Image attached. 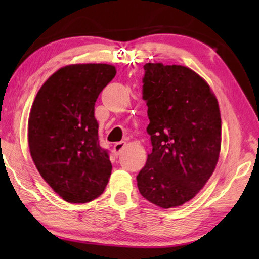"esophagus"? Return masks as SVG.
<instances>
[{"label":"esophagus","instance_id":"34e87169","mask_svg":"<svg viewBox=\"0 0 259 259\" xmlns=\"http://www.w3.org/2000/svg\"><path fill=\"white\" fill-rule=\"evenodd\" d=\"M125 145H126V143L125 142H123V140H122V142H117L115 145L113 146V151H114V153H115L116 155H119L120 153L122 152V150H123V148L125 147Z\"/></svg>","mask_w":259,"mask_h":259}]
</instances>
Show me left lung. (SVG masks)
<instances>
[{
    "mask_svg": "<svg viewBox=\"0 0 259 259\" xmlns=\"http://www.w3.org/2000/svg\"><path fill=\"white\" fill-rule=\"evenodd\" d=\"M152 151L137 176L150 202L168 209L194 198L218 162L222 120L216 96L202 77L181 65H144Z\"/></svg>",
    "mask_w": 259,
    "mask_h": 259,
    "instance_id": "left-lung-1",
    "label": "left lung"
}]
</instances>
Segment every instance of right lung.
<instances>
[{
  "instance_id": "obj_1",
  "label": "right lung",
  "mask_w": 259,
  "mask_h": 259,
  "mask_svg": "<svg viewBox=\"0 0 259 259\" xmlns=\"http://www.w3.org/2000/svg\"><path fill=\"white\" fill-rule=\"evenodd\" d=\"M107 64L60 68L38 90L28 120V146L42 178L65 201L85 203L111 177L108 151L99 145L95 103L115 76Z\"/></svg>"
}]
</instances>
